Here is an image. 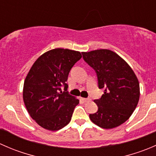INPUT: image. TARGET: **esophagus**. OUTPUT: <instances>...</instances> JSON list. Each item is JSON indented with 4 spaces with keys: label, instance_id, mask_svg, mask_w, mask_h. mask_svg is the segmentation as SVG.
Returning <instances> with one entry per match:
<instances>
[{
    "label": "esophagus",
    "instance_id": "34e87169",
    "mask_svg": "<svg viewBox=\"0 0 156 156\" xmlns=\"http://www.w3.org/2000/svg\"><path fill=\"white\" fill-rule=\"evenodd\" d=\"M81 100H82V101L84 102V103H87V102L90 101V99H88V98H83V97H81Z\"/></svg>",
    "mask_w": 156,
    "mask_h": 156
}]
</instances>
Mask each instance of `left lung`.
<instances>
[{
	"label": "left lung",
	"mask_w": 156,
	"mask_h": 156,
	"mask_svg": "<svg viewBox=\"0 0 156 156\" xmlns=\"http://www.w3.org/2000/svg\"><path fill=\"white\" fill-rule=\"evenodd\" d=\"M83 58L96 71L99 88L104 94L94 102L98 110L90 114L97 126L112 129L125 123L136 108L140 99L136 75L125 59L115 52L100 49L82 52Z\"/></svg>",
	"instance_id": "1"
}]
</instances>
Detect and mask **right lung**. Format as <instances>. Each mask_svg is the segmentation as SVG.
I'll use <instances>...</instances> for the list:
<instances>
[{
  "label": "right lung",
  "instance_id": "1",
  "mask_svg": "<svg viewBox=\"0 0 156 156\" xmlns=\"http://www.w3.org/2000/svg\"><path fill=\"white\" fill-rule=\"evenodd\" d=\"M82 57L69 49L55 48L39 56L24 81L23 97L27 111L34 122L48 130H58L70 122L79 100L62 92L71 69Z\"/></svg>",
  "mask_w": 156,
  "mask_h": 156
}]
</instances>
